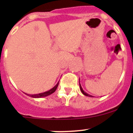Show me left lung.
<instances>
[{"mask_svg": "<svg viewBox=\"0 0 133 133\" xmlns=\"http://www.w3.org/2000/svg\"><path fill=\"white\" fill-rule=\"evenodd\" d=\"M80 90H81L82 92V93L84 94V95H85V96H90V97H92V96H91V95H89V94H88V93H86V92H84V91L83 90V89H82V87H81V85H80Z\"/></svg>", "mask_w": 133, "mask_h": 133, "instance_id": "1", "label": "left lung"}]
</instances>
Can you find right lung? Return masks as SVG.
I'll return each mask as SVG.
<instances>
[{"label": "right lung", "instance_id": "right-lung-1", "mask_svg": "<svg viewBox=\"0 0 133 133\" xmlns=\"http://www.w3.org/2000/svg\"><path fill=\"white\" fill-rule=\"evenodd\" d=\"M58 84H59V82L57 83V84L54 87V88H52L51 89H50V90L48 91H46V92H42V93H39V94H37V95H28V94H26V95H28V96H31V97H33V98L45 97V96H48V95H51V94L53 93V92L55 91L56 89H57V87H58Z\"/></svg>", "mask_w": 133, "mask_h": 133}]
</instances>
